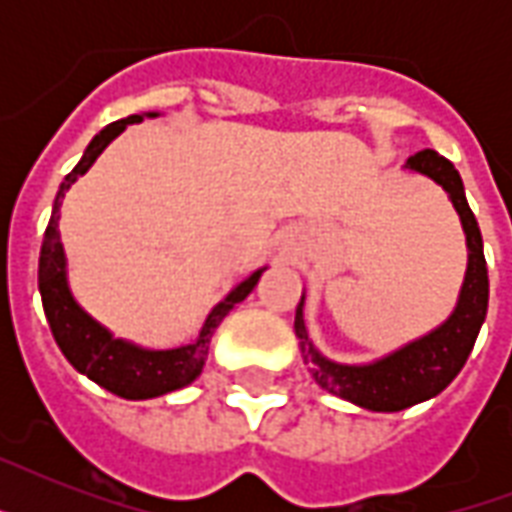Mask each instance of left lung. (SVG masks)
I'll use <instances>...</instances> for the list:
<instances>
[{
    "mask_svg": "<svg viewBox=\"0 0 512 512\" xmlns=\"http://www.w3.org/2000/svg\"><path fill=\"white\" fill-rule=\"evenodd\" d=\"M404 167L441 185L460 215L465 244H468V271H465V281H462L452 316L433 332L406 342L404 348L393 350L372 364H337L319 353L308 337L303 319L305 295L300 297L295 313V335L300 340L303 361L311 366L313 380L329 393L369 412H401V409L438 396L468 361L486 319V308H489L484 239H481L476 215L470 212L468 199H465L460 172L454 170L449 159L430 148L409 156Z\"/></svg>",
    "mask_w": 512,
    "mask_h": 512,
    "instance_id": "1",
    "label": "left lung"
}]
</instances>
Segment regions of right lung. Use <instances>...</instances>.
Returning <instances> with one entry per match:
<instances>
[{"label": "right lung", "instance_id": "add662e5", "mask_svg": "<svg viewBox=\"0 0 512 512\" xmlns=\"http://www.w3.org/2000/svg\"><path fill=\"white\" fill-rule=\"evenodd\" d=\"M143 116L159 114L127 116V119L108 124L106 130H100L92 138L79 164L60 183V191L55 196V204H52L50 225L44 231L42 255H39V292H42L44 316L50 321L52 337L58 342V348L63 350V356L68 358V364L74 366L76 372L87 374L92 382H98L100 388H106L108 393H114L119 398H127V401H146V398L164 396V393L191 385L204 369L209 340L215 335V329L220 327V321L231 313L233 305L241 303L255 289V284L265 271V268H260L249 279L236 284L228 292V297L212 308L196 342L170 350L140 348L135 342L119 340L103 324L92 319L82 305L76 303L71 289H68L66 252H63V244H60V204L66 199L68 188L76 183V177L90 170L95 159L106 151L108 143L116 135H122L127 130V124L143 122Z\"/></svg>", "mask_w": 512, "mask_h": 512}]
</instances>
